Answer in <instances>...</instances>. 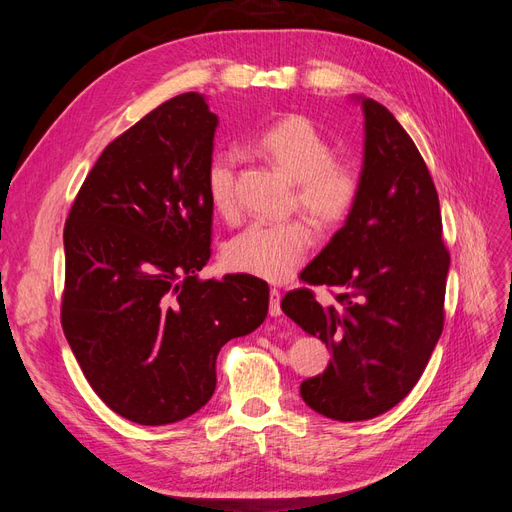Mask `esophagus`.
<instances>
[{"label": "esophagus", "instance_id": "esophagus-1", "mask_svg": "<svg viewBox=\"0 0 512 512\" xmlns=\"http://www.w3.org/2000/svg\"><path fill=\"white\" fill-rule=\"evenodd\" d=\"M280 303H282V294H280V290H271L269 292V314L273 316V318H277V316H282V307H280Z\"/></svg>", "mask_w": 512, "mask_h": 512}]
</instances>
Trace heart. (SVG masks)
<instances>
[{"label": "heart", "mask_w": 512, "mask_h": 512, "mask_svg": "<svg viewBox=\"0 0 512 512\" xmlns=\"http://www.w3.org/2000/svg\"><path fill=\"white\" fill-rule=\"evenodd\" d=\"M256 151L282 175L294 181V203L320 228L342 224L359 198V175L346 164L331 160L333 149L312 119L288 115L256 136ZM237 168L228 153L211 158L205 170L207 194L220 215H232ZM312 243V232L301 220L252 224L232 237L224 260L232 271L286 282L297 271Z\"/></svg>", "instance_id": "1"}]
</instances>
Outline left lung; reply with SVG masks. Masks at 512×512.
Wrapping results in <instances>:
<instances>
[{
    "mask_svg": "<svg viewBox=\"0 0 512 512\" xmlns=\"http://www.w3.org/2000/svg\"><path fill=\"white\" fill-rule=\"evenodd\" d=\"M350 100L365 117L359 198L301 273L342 290L339 305H320L307 288L282 299V312L331 352L329 367L301 382V397L344 423L391 410L421 378L442 335L451 265L436 185L412 138L376 100Z\"/></svg>",
    "mask_w": 512,
    "mask_h": 512,
    "instance_id": "1",
    "label": "left lung"
}]
</instances>
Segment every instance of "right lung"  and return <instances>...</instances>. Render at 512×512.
<instances>
[{
    "label": "right lung",
    "mask_w": 512,
    "mask_h": 512,
    "mask_svg": "<svg viewBox=\"0 0 512 512\" xmlns=\"http://www.w3.org/2000/svg\"><path fill=\"white\" fill-rule=\"evenodd\" d=\"M215 128L203 94L160 104L102 151L64 228L66 339L91 389L138 425L203 408L222 346L269 312L254 275L196 280L211 256Z\"/></svg>",
    "instance_id": "right-lung-1"
}]
</instances>
